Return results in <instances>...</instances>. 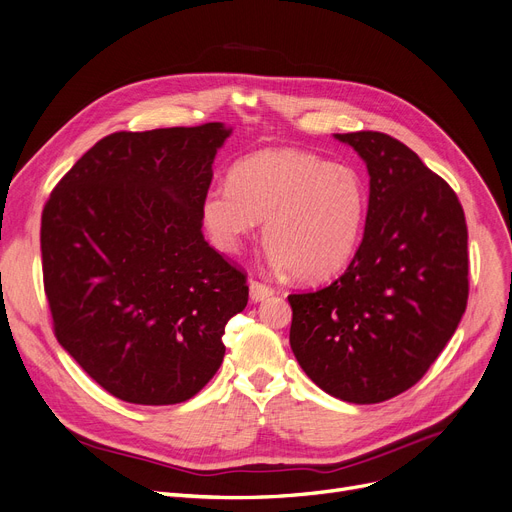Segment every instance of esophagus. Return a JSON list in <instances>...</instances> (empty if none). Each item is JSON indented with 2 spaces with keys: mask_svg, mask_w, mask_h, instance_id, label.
Masks as SVG:
<instances>
[{
  "mask_svg": "<svg viewBox=\"0 0 512 512\" xmlns=\"http://www.w3.org/2000/svg\"><path fill=\"white\" fill-rule=\"evenodd\" d=\"M271 296H273V289L269 285H264L260 281H250V300L252 302H262Z\"/></svg>",
  "mask_w": 512,
  "mask_h": 512,
  "instance_id": "obj_1",
  "label": "esophagus"
}]
</instances>
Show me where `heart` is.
Segmentation results:
<instances>
[{
	"label": "heart",
	"instance_id": "b5f03b06",
	"mask_svg": "<svg viewBox=\"0 0 512 512\" xmlns=\"http://www.w3.org/2000/svg\"><path fill=\"white\" fill-rule=\"evenodd\" d=\"M369 214L367 183L358 170L298 150H262L239 160L229 185L202 200L212 241L235 252L264 221L275 269L300 281H325L352 260Z\"/></svg>",
	"mask_w": 512,
	"mask_h": 512
}]
</instances>
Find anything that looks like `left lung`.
<instances>
[{"label":"left lung","instance_id":"left-lung-1","mask_svg":"<svg viewBox=\"0 0 512 512\" xmlns=\"http://www.w3.org/2000/svg\"><path fill=\"white\" fill-rule=\"evenodd\" d=\"M369 170V214L346 273L291 294L289 344L323 392L377 404L415 385L469 298L465 212L452 187L398 139L335 133Z\"/></svg>","mask_w":512,"mask_h":512}]
</instances>
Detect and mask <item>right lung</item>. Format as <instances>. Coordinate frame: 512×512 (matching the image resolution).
<instances>
[{
    "label": "right lung",
    "instance_id": "add662e5",
    "mask_svg": "<svg viewBox=\"0 0 512 512\" xmlns=\"http://www.w3.org/2000/svg\"><path fill=\"white\" fill-rule=\"evenodd\" d=\"M223 123L112 133L41 216L45 296L60 346L106 392L164 406L196 396L225 356L246 275L208 246L202 200Z\"/></svg>",
    "mask_w": 512,
    "mask_h": 512
}]
</instances>
